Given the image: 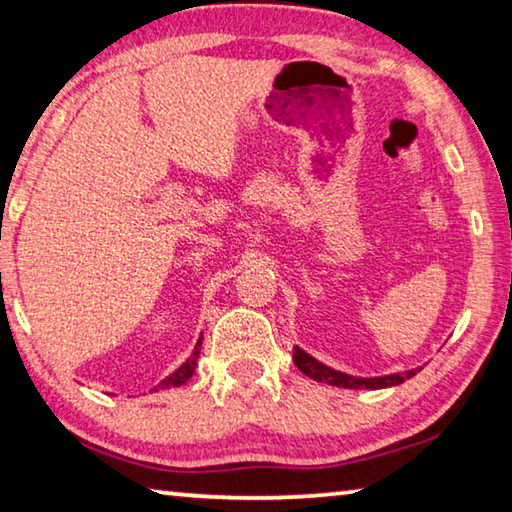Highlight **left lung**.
Masks as SVG:
<instances>
[{
    "label": "left lung",
    "instance_id": "left-lung-1",
    "mask_svg": "<svg viewBox=\"0 0 512 512\" xmlns=\"http://www.w3.org/2000/svg\"><path fill=\"white\" fill-rule=\"evenodd\" d=\"M294 362L296 367L305 373L307 378L316 380V383H328L335 387H346V389H383V387H394L401 385L403 380H408L412 376H417L421 367L410 369L405 373H389V376H378V378H358V376H348V373H342L337 369H330L326 364L312 358L310 353H305L303 348L294 346Z\"/></svg>",
    "mask_w": 512,
    "mask_h": 512
}]
</instances>
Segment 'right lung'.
I'll list each match as a JSON object with an SVG mask.
<instances>
[{"label": "right lung", "mask_w": 512, "mask_h": 512, "mask_svg": "<svg viewBox=\"0 0 512 512\" xmlns=\"http://www.w3.org/2000/svg\"><path fill=\"white\" fill-rule=\"evenodd\" d=\"M200 346H202V337L198 339L196 348H193L191 358L186 360L180 369H175L173 373H170L168 378L161 380V383H159L157 387H154V392H157V389H168V387H180V385H184L186 380H189V378L193 376V371H196V367H198V355H200Z\"/></svg>", "instance_id": "add662e5"}]
</instances>
